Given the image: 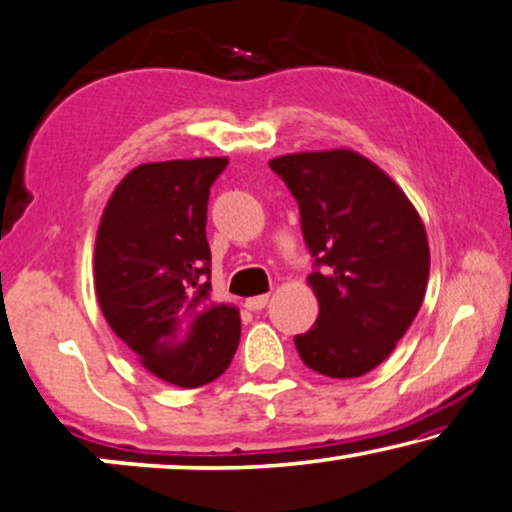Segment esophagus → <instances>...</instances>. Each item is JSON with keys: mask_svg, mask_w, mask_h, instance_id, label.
Instances as JSON below:
<instances>
[{"mask_svg": "<svg viewBox=\"0 0 512 512\" xmlns=\"http://www.w3.org/2000/svg\"><path fill=\"white\" fill-rule=\"evenodd\" d=\"M269 304V294H259V297H250L246 299V308L248 311H262V308Z\"/></svg>", "mask_w": 512, "mask_h": 512, "instance_id": "obj_1", "label": "esophagus"}]
</instances>
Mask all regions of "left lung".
<instances>
[{
	"mask_svg": "<svg viewBox=\"0 0 512 512\" xmlns=\"http://www.w3.org/2000/svg\"><path fill=\"white\" fill-rule=\"evenodd\" d=\"M299 204L320 313L294 336L308 369L359 378L385 362L420 311L429 280L422 218L401 187L355 150L269 162Z\"/></svg>",
	"mask_w": 512,
	"mask_h": 512,
	"instance_id": "1",
	"label": "left lung"
}]
</instances>
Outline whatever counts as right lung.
I'll list each match as a JSON object with an SVG mask.
<instances>
[{
  "label": "right lung",
  "instance_id": "right-lung-1",
  "mask_svg": "<svg viewBox=\"0 0 512 512\" xmlns=\"http://www.w3.org/2000/svg\"><path fill=\"white\" fill-rule=\"evenodd\" d=\"M227 157L141 164L115 187L95 243V290L115 336L164 383L201 387L239 348L234 306L211 304L206 208Z\"/></svg>",
  "mask_w": 512,
  "mask_h": 512
}]
</instances>
